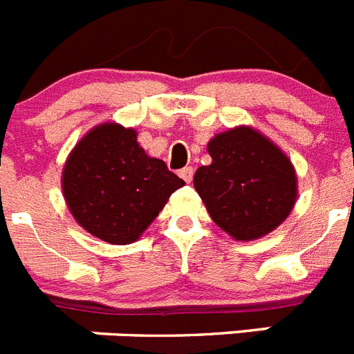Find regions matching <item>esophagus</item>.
Listing matches in <instances>:
<instances>
[{
    "label": "esophagus",
    "mask_w": 354,
    "mask_h": 354,
    "mask_svg": "<svg viewBox=\"0 0 354 354\" xmlns=\"http://www.w3.org/2000/svg\"><path fill=\"white\" fill-rule=\"evenodd\" d=\"M193 174H195V170H193L192 167H186V168H183V170H179L180 179L186 180V183H192V180H193Z\"/></svg>",
    "instance_id": "1"
}]
</instances>
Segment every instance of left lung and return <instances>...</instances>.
I'll use <instances>...</instances> for the list:
<instances>
[{
	"label": "left lung",
	"mask_w": 354,
	"mask_h": 354,
	"mask_svg": "<svg viewBox=\"0 0 354 354\" xmlns=\"http://www.w3.org/2000/svg\"><path fill=\"white\" fill-rule=\"evenodd\" d=\"M212 162L193 177L212 221L237 241L270 234L296 202V174L282 150L250 127L209 142Z\"/></svg>",
	"instance_id": "1"
}]
</instances>
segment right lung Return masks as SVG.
I'll use <instances>...</instances> for the list:
<instances>
[{
    "mask_svg": "<svg viewBox=\"0 0 354 354\" xmlns=\"http://www.w3.org/2000/svg\"><path fill=\"white\" fill-rule=\"evenodd\" d=\"M64 195L77 223L111 245H129L184 186L165 161L149 158L133 129L104 124L72 150Z\"/></svg>",
    "mask_w": 354,
    "mask_h": 354,
    "instance_id": "add662e5",
    "label": "right lung"
}]
</instances>
